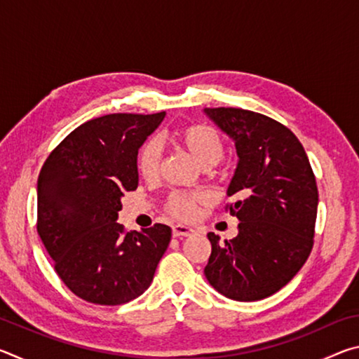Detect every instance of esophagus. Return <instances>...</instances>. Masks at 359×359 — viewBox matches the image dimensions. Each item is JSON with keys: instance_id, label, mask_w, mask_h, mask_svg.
Returning <instances> with one entry per match:
<instances>
[{"instance_id": "1", "label": "esophagus", "mask_w": 359, "mask_h": 359, "mask_svg": "<svg viewBox=\"0 0 359 359\" xmlns=\"http://www.w3.org/2000/svg\"><path fill=\"white\" fill-rule=\"evenodd\" d=\"M194 231L190 226H185V224H175L172 226V236L174 238H188L191 236Z\"/></svg>"}]
</instances>
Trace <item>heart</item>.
Here are the masks:
<instances>
[{"mask_svg":"<svg viewBox=\"0 0 359 359\" xmlns=\"http://www.w3.org/2000/svg\"><path fill=\"white\" fill-rule=\"evenodd\" d=\"M174 141L184 149L203 169H209L223 160L224 145L218 133L209 125L193 123L179 128L174 133ZM137 172L144 180H155L160 175L161 149L156 141H149L142 145L137 155ZM203 203L201 194L172 191L166 199V212L179 220H191L196 215L199 204Z\"/></svg>","mask_w":359,"mask_h":359,"instance_id":"1","label":"heart"}]
</instances>
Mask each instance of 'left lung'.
<instances>
[{"mask_svg": "<svg viewBox=\"0 0 359 359\" xmlns=\"http://www.w3.org/2000/svg\"><path fill=\"white\" fill-rule=\"evenodd\" d=\"M233 137L239 163L228 188L239 234L212 244L204 274L218 293L259 301L283 288L313 247L318 188L299 139L280 121L238 107L204 109Z\"/></svg>", "mask_w": 359, "mask_h": 359, "instance_id": "8db88e82", "label": "left lung"}]
</instances>
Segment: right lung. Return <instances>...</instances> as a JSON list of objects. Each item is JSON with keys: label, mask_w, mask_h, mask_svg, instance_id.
Masks as SVG:
<instances>
[{"label": "right lung", "mask_w": 359, "mask_h": 359, "mask_svg": "<svg viewBox=\"0 0 359 359\" xmlns=\"http://www.w3.org/2000/svg\"><path fill=\"white\" fill-rule=\"evenodd\" d=\"M165 112L109 114L71 131L41 169L38 234L62 282L81 299L120 306L141 296L171 241L155 223H117L123 191L137 188V150Z\"/></svg>", "instance_id": "1"}]
</instances>
